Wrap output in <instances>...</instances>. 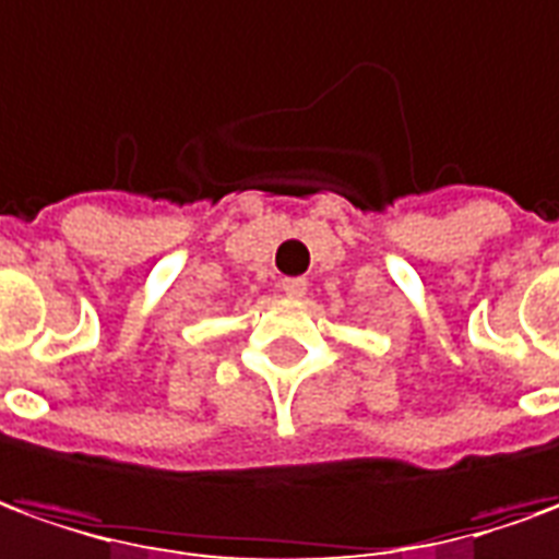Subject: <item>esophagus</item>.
Returning a JSON list of instances; mask_svg holds the SVG:
<instances>
[{
  "label": "esophagus",
  "mask_w": 559,
  "mask_h": 559,
  "mask_svg": "<svg viewBox=\"0 0 559 559\" xmlns=\"http://www.w3.org/2000/svg\"><path fill=\"white\" fill-rule=\"evenodd\" d=\"M280 288H283V295H288V298H304V295H307V280H301V276H288V280L280 283Z\"/></svg>",
  "instance_id": "1"
}]
</instances>
